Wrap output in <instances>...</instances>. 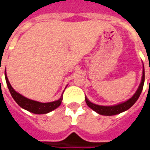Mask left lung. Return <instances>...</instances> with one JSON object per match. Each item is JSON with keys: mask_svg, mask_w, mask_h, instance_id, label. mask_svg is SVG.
<instances>
[{"mask_svg": "<svg viewBox=\"0 0 150 150\" xmlns=\"http://www.w3.org/2000/svg\"><path fill=\"white\" fill-rule=\"evenodd\" d=\"M144 83H145V69L143 68L142 82L139 85V88H137L135 94L125 102H123V103L116 104V105H112V106H102V105H98V104H95L93 103H91V102L88 100L87 97L85 98V100H86V103L88 104V107L91 108L92 110L96 112L100 115H103V116L117 115V114H120V113L123 112L125 111L128 110L129 108H130L133 104H135L136 101L138 100L139 96L142 93L143 86H144Z\"/></svg>", "mask_w": 150, "mask_h": 150, "instance_id": "8db88e82", "label": "left lung"}]
</instances>
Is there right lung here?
<instances>
[{"mask_svg": "<svg viewBox=\"0 0 150 150\" xmlns=\"http://www.w3.org/2000/svg\"><path fill=\"white\" fill-rule=\"evenodd\" d=\"M5 75L6 83H7V86H8V88L9 90L10 94H11L12 97L13 98V100L16 101V103L20 107L24 108L25 110L29 111V112H30L32 113H34V114H46V113H48L50 112H51V111L54 110L62 103V96L58 100L49 102V103H41V102L32 100H30L28 98L25 97L22 95L17 92L13 88H12L10 83L8 82L7 75H6L5 71Z\"/></svg>", "mask_w": 150, "mask_h": 150, "instance_id": "1", "label": "right lung"}]
</instances>
